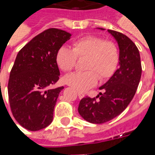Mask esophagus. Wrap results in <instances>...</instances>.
<instances>
[{
    "label": "esophagus",
    "instance_id": "34e87169",
    "mask_svg": "<svg viewBox=\"0 0 155 155\" xmlns=\"http://www.w3.org/2000/svg\"><path fill=\"white\" fill-rule=\"evenodd\" d=\"M78 96H79L80 99H82V98L84 97V93H82V92H81V91H78Z\"/></svg>",
    "mask_w": 155,
    "mask_h": 155
}]
</instances>
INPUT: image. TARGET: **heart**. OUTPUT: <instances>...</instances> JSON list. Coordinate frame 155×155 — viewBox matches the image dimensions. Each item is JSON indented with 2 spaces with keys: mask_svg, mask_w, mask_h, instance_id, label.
I'll use <instances>...</instances> for the list:
<instances>
[{
  "mask_svg": "<svg viewBox=\"0 0 155 155\" xmlns=\"http://www.w3.org/2000/svg\"><path fill=\"white\" fill-rule=\"evenodd\" d=\"M79 59L86 58L83 72H74L64 78L67 84L78 91H87L100 81L111 77L116 71L120 52L117 45L112 41L103 38L88 35L75 41L73 49L62 46L56 54V61L62 71H72Z\"/></svg>",
  "mask_w": 155,
  "mask_h": 155,
  "instance_id": "1",
  "label": "heart"
}]
</instances>
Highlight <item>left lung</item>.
<instances>
[{
    "instance_id": "obj_1",
    "label": "left lung",
    "mask_w": 155,
    "mask_h": 155,
    "mask_svg": "<svg viewBox=\"0 0 155 155\" xmlns=\"http://www.w3.org/2000/svg\"><path fill=\"white\" fill-rule=\"evenodd\" d=\"M104 31L103 28H98ZM120 49V68L109 81L99 88L95 98H83L78 111L81 117L92 124H103L123 112L135 94L141 78V61L138 48L128 36L108 30Z\"/></svg>"
}]
</instances>
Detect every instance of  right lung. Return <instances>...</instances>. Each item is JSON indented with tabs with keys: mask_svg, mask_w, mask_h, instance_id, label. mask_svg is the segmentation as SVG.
Returning <instances> with one entry per match:
<instances>
[{
	"mask_svg": "<svg viewBox=\"0 0 155 155\" xmlns=\"http://www.w3.org/2000/svg\"><path fill=\"white\" fill-rule=\"evenodd\" d=\"M71 36L60 29H48L16 55L8 82L9 102L15 120L26 130H42L53 120L56 101L64 89L52 88L60 77L56 54Z\"/></svg>",
	"mask_w": 155,
	"mask_h": 155,
	"instance_id": "add662e5",
	"label": "right lung"
}]
</instances>
